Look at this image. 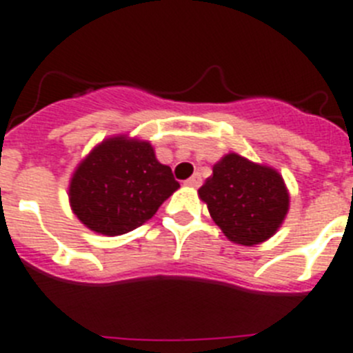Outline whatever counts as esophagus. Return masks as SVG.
Wrapping results in <instances>:
<instances>
[{"instance_id":"esophagus-1","label":"esophagus","mask_w":353,"mask_h":353,"mask_svg":"<svg viewBox=\"0 0 353 353\" xmlns=\"http://www.w3.org/2000/svg\"><path fill=\"white\" fill-rule=\"evenodd\" d=\"M183 183H185L188 188L196 189V188H200V185H201V176H200V174H198V173H194V174H192V176H191V179H188Z\"/></svg>"}]
</instances>
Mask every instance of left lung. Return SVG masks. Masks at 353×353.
Returning a JSON list of instances; mask_svg holds the SVG:
<instances>
[{
  "label": "left lung",
  "instance_id": "1",
  "mask_svg": "<svg viewBox=\"0 0 353 353\" xmlns=\"http://www.w3.org/2000/svg\"><path fill=\"white\" fill-rule=\"evenodd\" d=\"M210 218L237 245L254 246L270 239L284 221L289 192L279 171L228 153L198 189Z\"/></svg>",
  "mask_w": 353,
  "mask_h": 353
}]
</instances>
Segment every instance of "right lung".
Wrapping results in <instances>:
<instances>
[{"mask_svg":"<svg viewBox=\"0 0 353 353\" xmlns=\"http://www.w3.org/2000/svg\"><path fill=\"white\" fill-rule=\"evenodd\" d=\"M179 188L170 165L157 161L152 144L117 135L78 164L69 203L87 228L121 236L146 223Z\"/></svg>","mask_w":353,"mask_h":353,"instance_id":"1","label":"right lung"}]
</instances>
